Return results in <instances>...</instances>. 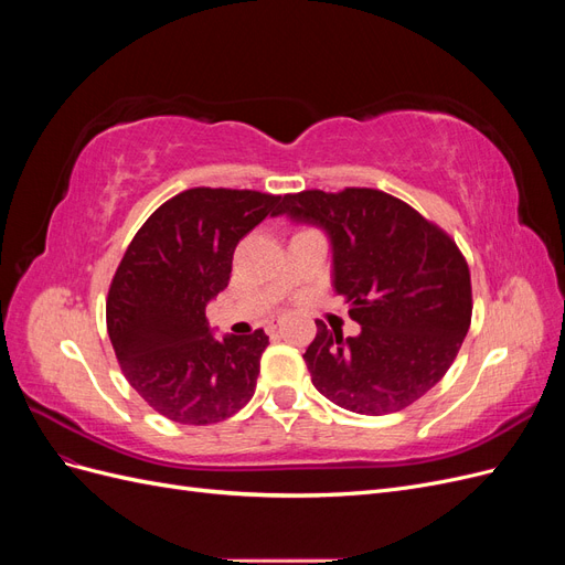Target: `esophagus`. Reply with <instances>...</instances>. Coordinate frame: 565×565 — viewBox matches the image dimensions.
Wrapping results in <instances>:
<instances>
[{"label":"esophagus","instance_id":"34e87169","mask_svg":"<svg viewBox=\"0 0 565 565\" xmlns=\"http://www.w3.org/2000/svg\"><path fill=\"white\" fill-rule=\"evenodd\" d=\"M278 332V324H268V334H276Z\"/></svg>","mask_w":565,"mask_h":565}]
</instances>
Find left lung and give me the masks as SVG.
I'll list each match as a JSON object with an SVG mask.
<instances>
[{"label":"left lung","instance_id":"8db88e82","mask_svg":"<svg viewBox=\"0 0 565 565\" xmlns=\"http://www.w3.org/2000/svg\"><path fill=\"white\" fill-rule=\"evenodd\" d=\"M280 214L320 226L332 243V285L358 337L316 320L303 353L313 386L358 415H391L434 388L471 324V276L452 237L407 202L374 188L301 191Z\"/></svg>","mask_w":565,"mask_h":565}]
</instances>
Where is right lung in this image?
<instances>
[{
	"mask_svg": "<svg viewBox=\"0 0 565 565\" xmlns=\"http://www.w3.org/2000/svg\"><path fill=\"white\" fill-rule=\"evenodd\" d=\"M282 195L191 188L134 235L108 289V337L127 382L179 424H216L254 396L264 330L216 339L204 309L228 287L237 243Z\"/></svg>",
	"mask_w": 565,
	"mask_h": 565,
	"instance_id": "add662e5",
	"label": "right lung"
}]
</instances>
